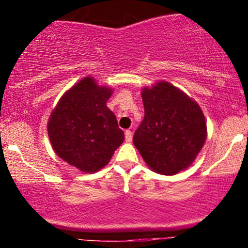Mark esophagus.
I'll list each match as a JSON object with an SVG mask.
<instances>
[{
    "mask_svg": "<svg viewBox=\"0 0 248 248\" xmlns=\"http://www.w3.org/2000/svg\"><path fill=\"white\" fill-rule=\"evenodd\" d=\"M124 138H126V142H132L133 133L130 132V130H126V132H124Z\"/></svg>",
    "mask_w": 248,
    "mask_h": 248,
    "instance_id": "obj_1",
    "label": "esophagus"
}]
</instances>
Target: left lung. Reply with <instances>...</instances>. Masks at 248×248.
Masks as SVG:
<instances>
[{
	"instance_id": "8db88e82",
	"label": "left lung",
	"mask_w": 248,
	"mask_h": 248,
	"mask_svg": "<svg viewBox=\"0 0 248 248\" xmlns=\"http://www.w3.org/2000/svg\"><path fill=\"white\" fill-rule=\"evenodd\" d=\"M144 119L134 134V146L162 175H175L192 164L206 140L201 107L167 81L142 90Z\"/></svg>"
}]
</instances>
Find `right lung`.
Masks as SVG:
<instances>
[{
  "label": "right lung",
  "instance_id": "right-lung-1",
  "mask_svg": "<svg viewBox=\"0 0 248 248\" xmlns=\"http://www.w3.org/2000/svg\"><path fill=\"white\" fill-rule=\"evenodd\" d=\"M112 92L86 77L62 96L50 115L47 134L53 150L80 171L102 169L124 142V132L106 105Z\"/></svg>",
  "mask_w": 248,
  "mask_h": 248
}]
</instances>
